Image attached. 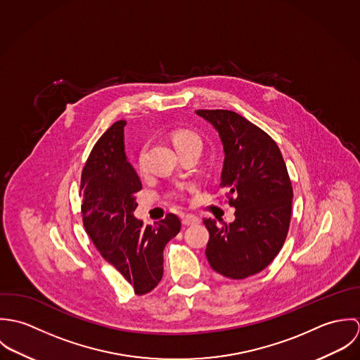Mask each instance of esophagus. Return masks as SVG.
Wrapping results in <instances>:
<instances>
[{"mask_svg": "<svg viewBox=\"0 0 360 360\" xmlns=\"http://www.w3.org/2000/svg\"><path fill=\"white\" fill-rule=\"evenodd\" d=\"M181 221L184 226H193V224H198L200 223V219L195 216V214H183L181 216Z\"/></svg>", "mask_w": 360, "mask_h": 360, "instance_id": "34e87169", "label": "esophagus"}]
</instances>
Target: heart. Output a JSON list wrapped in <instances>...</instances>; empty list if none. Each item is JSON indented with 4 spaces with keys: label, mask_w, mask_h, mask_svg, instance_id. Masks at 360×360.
Instances as JSON below:
<instances>
[{
    "label": "heart",
    "mask_w": 360,
    "mask_h": 360,
    "mask_svg": "<svg viewBox=\"0 0 360 360\" xmlns=\"http://www.w3.org/2000/svg\"><path fill=\"white\" fill-rule=\"evenodd\" d=\"M172 141H173V146L176 147V150L181 148V147H188V146L202 147V140H201L200 134L193 130H187V129L174 131L172 136ZM139 167L141 170H144V167H146V151L144 150L139 155Z\"/></svg>",
    "instance_id": "1"
}]
</instances>
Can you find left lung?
I'll use <instances>...</instances> for the list:
<instances>
[{"instance_id":"left-lung-1","label":"left lung","mask_w":360,"mask_h":360,"mask_svg":"<svg viewBox=\"0 0 360 360\" xmlns=\"http://www.w3.org/2000/svg\"><path fill=\"white\" fill-rule=\"evenodd\" d=\"M217 131L224 162L220 187L236 207L234 221L217 227L204 219L209 231L205 255L224 277L254 276L280 252L290 227L292 186L277 144L257 126L233 110H195Z\"/></svg>"}]
</instances>
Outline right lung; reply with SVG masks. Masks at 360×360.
I'll return each mask as SVG.
<instances>
[{"label":"right lung","mask_w":360,"mask_h":360,"mask_svg":"<svg viewBox=\"0 0 360 360\" xmlns=\"http://www.w3.org/2000/svg\"><path fill=\"white\" fill-rule=\"evenodd\" d=\"M126 120L115 122L94 146L82 174L84 229L137 295L153 291L163 276V250L180 229L169 213L155 226L134 216L141 180L124 151Z\"/></svg>","instance_id":"add662e5"}]
</instances>
